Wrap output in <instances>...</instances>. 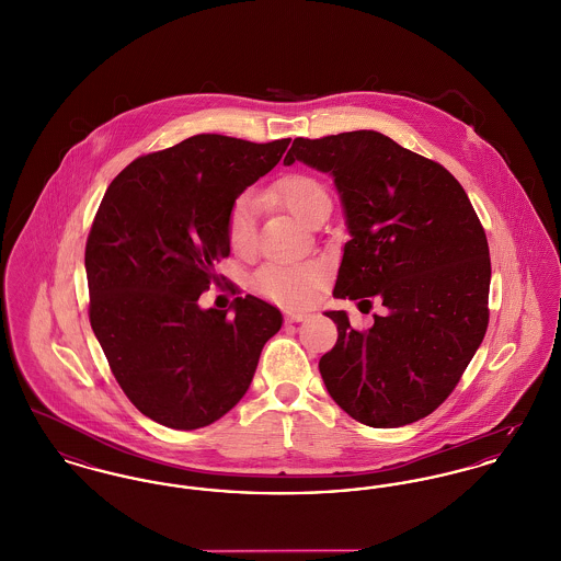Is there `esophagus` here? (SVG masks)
Wrapping results in <instances>:
<instances>
[{
    "label": "esophagus",
    "instance_id": "esophagus-1",
    "mask_svg": "<svg viewBox=\"0 0 561 561\" xmlns=\"http://www.w3.org/2000/svg\"><path fill=\"white\" fill-rule=\"evenodd\" d=\"M284 316H286L288 322H302V320H307L311 313H309V311H300V309H286Z\"/></svg>",
    "mask_w": 561,
    "mask_h": 561
}]
</instances>
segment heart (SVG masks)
Listing matches in <instances>:
<instances>
[{
    "label": "heart",
    "mask_w": 561,
    "mask_h": 561,
    "mask_svg": "<svg viewBox=\"0 0 561 561\" xmlns=\"http://www.w3.org/2000/svg\"><path fill=\"white\" fill-rule=\"evenodd\" d=\"M268 197L282 203L293 211L298 220L309 222L320 203L330 201L327 188L311 175L293 173L282 178L271 191ZM256 209L259 198L252 193H243L234 198L227 218V237L237 254H250L256 245ZM327 275V266L316 261L307 263H268L261 266L254 275V290L263 297L286 302L305 305L320 290Z\"/></svg>",
    "instance_id": "b5f03b06"
}]
</instances>
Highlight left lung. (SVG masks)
<instances>
[{
  "mask_svg": "<svg viewBox=\"0 0 561 561\" xmlns=\"http://www.w3.org/2000/svg\"><path fill=\"white\" fill-rule=\"evenodd\" d=\"M330 173L350 241L334 297L388 309L356 330L327 311L339 336L320 358L332 400L370 428L430 415L454 392L490 322L492 263L485 231L460 182L377 131L297 137L284 165Z\"/></svg>",
  "mask_w": 561,
  "mask_h": 561,
  "instance_id": "1",
  "label": "left lung"
}]
</instances>
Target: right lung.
<instances>
[{
  "label": "right lung",
  "instance_id": "add662e5",
  "mask_svg": "<svg viewBox=\"0 0 561 561\" xmlns=\"http://www.w3.org/2000/svg\"><path fill=\"white\" fill-rule=\"evenodd\" d=\"M290 137L201 133L135 159L107 186L87 239L89 318L133 404L167 428L214 424L248 392L277 307L245 295L201 309L231 254L234 198L279 163ZM225 279V277H222Z\"/></svg>",
  "mask_w": 561,
  "mask_h": 561
}]
</instances>
